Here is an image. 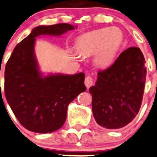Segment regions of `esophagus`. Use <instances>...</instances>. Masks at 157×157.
<instances>
[{
	"label": "esophagus",
	"mask_w": 157,
	"mask_h": 157,
	"mask_svg": "<svg viewBox=\"0 0 157 157\" xmlns=\"http://www.w3.org/2000/svg\"><path fill=\"white\" fill-rule=\"evenodd\" d=\"M94 84V80L92 79V77L90 76H87L85 78V85L87 88H90V86H92Z\"/></svg>",
	"instance_id": "34e87169"
}]
</instances>
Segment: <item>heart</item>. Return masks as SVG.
Returning <instances> with one entry per match:
<instances>
[{"mask_svg": "<svg viewBox=\"0 0 157 157\" xmlns=\"http://www.w3.org/2000/svg\"><path fill=\"white\" fill-rule=\"evenodd\" d=\"M122 43L123 33L118 28H105L80 35L76 41V47L80 55L91 56L95 52V64L107 68L113 64ZM74 56L78 55L74 54Z\"/></svg>", "mask_w": 157, "mask_h": 157, "instance_id": "obj_1", "label": "heart"}]
</instances>
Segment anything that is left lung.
I'll list each match as a JSON object with an SVG mask.
<instances>
[{"instance_id":"1","label":"left lung","mask_w":157,"mask_h":157,"mask_svg":"<svg viewBox=\"0 0 157 157\" xmlns=\"http://www.w3.org/2000/svg\"><path fill=\"white\" fill-rule=\"evenodd\" d=\"M138 47L123 51L108 68L98 72L90 88L94 118L98 125L117 129L131 123L142 102L147 69Z\"/></svg>"}]
</instances>
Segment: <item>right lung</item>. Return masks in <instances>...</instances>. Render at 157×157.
I'll return each instance as SVG.
<instances>
[{"instance_id": "obj_1", "label": "right lung", "mask_w": 157, "mask_h": 157, "mask_svg": "<svg viewBox=\"0 0 157 157\" xmlns=\"http://www.w3.org/2000/svg\"><path fill=\"white\" fill-rule=\"evenodd\" d=\"M74 29L66 23L37 26L16 46L6 62L5 96L16 117L29 131L47 133L59 129L65 122L69 104L86 90L83 73L43 77L34 55L37 36H60Z\"/></svg>"}]
</instances>
